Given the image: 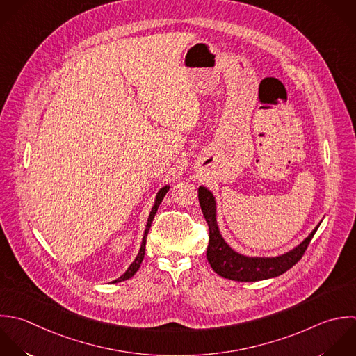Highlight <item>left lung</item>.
I'll return each mask as SVG.
<instances>
[{"label":"left lung","instance_id":"obj_1","mask_svg":"<svg viewBox=\"0 0 356 356\" xmlns=\"http://www.w3.org/2000/svg\"><path fill=\"white\" fill-rule=\"evenodd\" d=\"M198 200L209 227L207 258L212 269L222 277L234 282H259L277 277L291 269L305 254L318 227L293 251L276 258H250L233 251L219 233L216 223V202L209 190L198 188Z\"/></svg>","mask_w":356,"mask_h":356}]
</instances>
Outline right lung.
Masks as SVG:
<instances>
[{"instance_id": "1", "label": "right lung", "mask_w": 356, "mask_h": 356, "mask_svg": "<svg viewBox=\"0 0 356 356\" xmlns=\"http://www.w3.org/2000/svg\"><path fill=\"white\" fill-rule=\"evenodd\" d=\"M168 191H169V187H168V186L162 187V188L158 191V195H156V198H155V204H154V207H152V211H151L149 218H148V222H147V227H145V232H144V237H143V243H141V248H140V251H138V255H137V258L134 259V262L129 266V269H127V270H126V272H124L119 279H116V280H115V283L130 279V277H131V276H134V275H136V272L138 270V268H140V265H141V262H143V259H144V255H145L147 234H148L149 227H151V225H152L154 216H155V213H156V211H158V208H159V205H161V202H162V200H163V197L166 195V193H168Z\"/></svg>"}]
</instances>
